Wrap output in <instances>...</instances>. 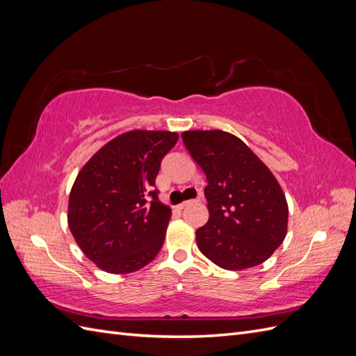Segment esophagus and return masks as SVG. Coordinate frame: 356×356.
I'll list each match as a JSON object with an SVG mask.
<instances>
[{
	"instance_id": "esophagus-1",
	"label": "esophagus",
	"mask_w": 356,
	"mask_h": 356,
	"mask_svg": "<svg viewBox=\"0 0 356 356\" xmlns=\"http://www.w3.org/2000/svg\"><path fill=\"white\" fill-rule=\"evenodd\" d=\"M195 202H199V199H196V200H186V202H182V203H179V204H178V209H184L186 207H188V204L195 203Z\"/></svg>"
}]
</instances>
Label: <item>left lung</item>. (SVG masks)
I'll use <instances>...</instances> for the list:
<instances>
[{
  "label": "left lung",
  "mask_w": 356,
  "mask_h": 356,
  "mask_svg": "<svg viewBox=\"0 0 356 356\" xmlns=\"http://www.w3.org/2000/svg\"><path fill=\"white\" fill-rule=\"evenodd\" d=\"M181 136L208 181L209 220L196 230L200 252L225 270L264 263L288 230L286 197L272 170L241 138L220 129Z\"/></svg>",
  "instance_id": "left-lung-1"
}]
</instances>
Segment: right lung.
Returning a JSON list of instances; mask_svg holds the SVG:
<instances>
[{
	"mask_svg": "<svg viewBox=\"0 0 356 356\" xmlns=\"http://www.w3.org/2000/svg\"><path fill=\"white\" fill-rule=\"evenodd\" d=\"M177 132L129 131L99 148L75 178L68 227L84 255L104 272L124 275L152 263L172 211L153 190Z\"/></svg>",
	"mask_w": 356,
	"mask_h": 356,
	"instance_id": "right-lung-1",
	"label": "right lung"
}]
</instances>
